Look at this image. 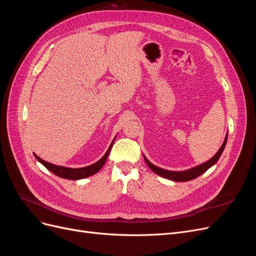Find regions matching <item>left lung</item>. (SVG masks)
I'll use <instances>...</instances> for the list:
<instances>
[{
    "mask_svg": "<svg viewBox=\"0 0 256 256\" xmlns=\"http://www.w3.org/2000/svg\"><path fill=\"white\" fill-rule=\"evenodd\" d=\"M226 141H228V134H226V138H224V142H223L222 146L220 147V150H218V152H216L210 160L206 161L205 164H200V166H198L196 168H192L190 170H187V171H182V172L168 171V170H164V168H158L156 166H154L145 157H144V160H145V162L147 164V166H150V168L152 170V171H154V173L162 176V177L168 178V180H174V182H188V180H194V178L198 177L200 175H202L204 172L207 171L209 168L212 166L216 164V162L219 160L221 154H222V152L224 150V147H226Z\"/></svg>",
    "mask_w": 256,
    "mask_h": 256,
    "instance_id": "1",
    "label": "left lung"
}]
</instances>
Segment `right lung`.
<instances>
[{
  "instance_id": "add662e5",
  "label": "right lung",
  "mask_w": 256,
  "mask_h": 256,
  "mask_svg": "<svg viewBox=\"0 0 256 256\" xmlns=\"http://www.w3.org/2000/svg\"><path fill=\"white\" fill-rule=\"evenodd\" d=\"M113 142H114V140H113ZM113 142L111 143L110 147H109V148H108L106 152L104 154V156L102 159H100L99 161H97L96 164H90V166H85V168H66V166H60L49 164V162L44 161L42 158L36 156L35 154H34V156H35V158L38 161L40 162V164H42L53 174H56V175H58V177H62V178H67V180H82V178H85V177H88V176H92V175L96 174L99 171V170L104 166V164H106V161L108 156H109L110 150L112 148Z\"/></svg>"
}]
</instances>
